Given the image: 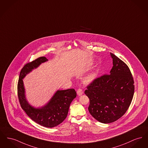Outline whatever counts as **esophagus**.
<instances>
[{"label":"esophagus","instance_id":"obj_1","mask_svg":"<svg viewBox=\"0 0 148 148\" xmlns=\"http://www.w3.org/2000/svg\"><path fill=\"white\" fill-rule=\"evenodd\" d=\"M83 94V91L82 89V88H78V89H77V95H78V96H81V95H82Z\"/></svg>","mask_w":148,"mask_h":148}]
</instances>
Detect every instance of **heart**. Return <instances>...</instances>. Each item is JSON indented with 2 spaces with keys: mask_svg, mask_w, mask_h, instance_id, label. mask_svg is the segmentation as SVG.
I'll return each mask as SVG.
<instances>
[{
  "mask_svg": "<svg viewBox=\"0 0 148 148\" xmlns=\"http://www.w3.org/2000/svg\"><path fill=\"white\" fill-rule=\"evenodd\" d=\"M94 77H95V75H90L89 77H88L87 78L86 81H87V82H89V81H90L92 79L94 78Z\"/></svg>",
  "mask_w": 148,
  "mask_h": 148,
  "instance_id": "heart-1",
  "label": "heart"
}]
</instances>
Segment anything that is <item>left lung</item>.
Wrapping results in <instances>:
<instances>
[{
	"instance_id": "obj_1",
	"label": "left lung",
	"mask_w": 148,
	"mask_h": 148,
	"mask_svg": "<svg viewBox=\"0 0 148 148\" xmlns=\"http://www.w3.org/2000/svg\"><path fill=\"white\" fill-rule=\"evenodd\" d=\"M112 68L110 74L95 79L84 93L89 99V112L103 123L116 121L125 113L134 94V81L129 66L111 53Z\"/></svg>"
}]
</instances>
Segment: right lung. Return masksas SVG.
<instances>
[{
	"label": "right lung",
	"instance_id": "obj_1",
	"mask_svg": "<svg viewBox=\"0 0 148 148\" xmlns=\"http://www.w3.org/2000/svg\"><path fill=\"white\" fill-rule=\"evenodd\" d=\"M47 60L45 56L40 57L24 65L20 72L18 82V97L22 108L33 121L45 127H53L61 123L66 119L70 104L77 97L75 89H68L57 91L47 105L41 108L36 109L27 102L22 80L32 70Z\"/></svg>",
	"mask_w": 148,
	"mask_h": 148
}]
</instances>
